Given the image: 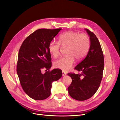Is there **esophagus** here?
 I'll list each match as a JSON object with an SVG mask.
<instances>
[{
  "label": "esophagus",
  "instance_id": "1",
  "mask_svg": "<svg viewBox=\"0 0 120 120\" xmlns=\"http://www.w3.org/2000/svg\"><path fill=\"white\" fill-rule=\"evenodd\" d=\"M62 73H63V76H65V75H67L66 72H65L64 71H62Z\"/></svg>",
  "mask_w": 120,
  "mask_h": 120
}]
</instances>
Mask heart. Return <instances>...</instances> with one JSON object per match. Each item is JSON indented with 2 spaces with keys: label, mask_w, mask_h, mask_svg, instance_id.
Segmentation results:
<instances>
[{
  "label": "heart",
  "mask_w": 120,
  "mask_h": 120,
  "mask_svg": "<svg viewBox=\"0 0 120 120\" xmlns=\"http://www.w3.org/2000/svg\"><path fill=\"white\" fill-rule=\"evenodd\" d=\"M61 46L63 48H67V56L56 60L54 63V67L64 71H68L73 66L75 59L80 61L85 57L90 49V39L85 34L67 31L60 35L59 42L52 41L49 42V50L50 54L54 57L59 56Z\"/></svg>",
  "instance_id": "1"
}]
</instances>
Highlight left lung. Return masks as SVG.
I'll return each instance as SVG.
<instances>
[{
    "instance_id": "obj_1",
    "label": "left lung",
    "mask_w": 120,
    "mask_h": 120,
    "mask_svg": "<svg viewBox=\"0 0 120 120\" xmlns=\"http://www.w3.org/2000/svg\"><path fill=\"white\" fill-rule=\"evenodd\" d=\"M90 39V48L86 57L75 68L80 74H68L72 82L68 89L69 95L78 101L91 98L99 89L103 78L104 59L98 38L93 32L85 29Z\"/></svg>"
}]
</instances>
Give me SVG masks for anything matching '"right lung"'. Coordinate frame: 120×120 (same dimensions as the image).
<instances>
[{"label": "right lung", "instance_id": "add662e5", "mask_svg": "<svg viewBox=\"0 0 120 120\" xmlns=\"http://www.w3.org/2000/svg\"><path fill=\"white\" fill-rule=\"evenodd\" d=\"M61 30L38 29L26 38L20 46L17 74L22 89L32 99L48 98L51 94L52 82L62 76V71L59 68L41 72L42 69L49 70L52 67L49 45Z\"/></svg>", "mask_w": 120, "mask_h": 120}]
</instances>
